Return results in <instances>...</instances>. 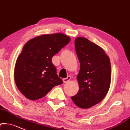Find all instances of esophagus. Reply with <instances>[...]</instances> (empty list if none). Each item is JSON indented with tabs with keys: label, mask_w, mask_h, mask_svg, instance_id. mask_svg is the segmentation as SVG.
I'll return each mask as SVG.
<instances>
[{
	"label": "esophagus",
	"mask_w": 130,
	"mask_h": 130,
	"mask_svg": "<svg viewBox=\"0 0 130 130\" xmlns=\"http://www.w3.org/2000/svg\"><path fill=\"white\" fill-rule=\"evenodd\" d=\"M71 77L70 76H68L66 78H64V79H62V80H63V82H64V83H66V82H69V80H71Z\"/></svg>",
	"instance_id": "esophagus-1"
}]
</instances>
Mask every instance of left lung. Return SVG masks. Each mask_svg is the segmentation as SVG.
<instances>
[{"mask_svg": "<svg viewBox=\"0 0 130 130\" xmlns=\"http://www.w3.org/2000/svg\"><path fill=\"white\" fill-rule=\"evenodd\" d=\"M80 62L77 76L79 89L71 99L77 107L89 108L100 103L109 90L111 82L110 59L102 48L86 38L75 40Z\"/></svg>", "mask_w": 130, "mask_h": 130, "instance_id": "1", "label": "left lung"}]
</instances>
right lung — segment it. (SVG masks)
I'll use <instances>...</instances> for the list:
<instances>
[{
    "mask_svg": "<svg viewBox=\"0 0 130 130\" xmlns=\"http://www.w3.org/2000/svg\"><path fill=\"white\" fill-rule=\"evenodd\" d=\"M70 40L68 36L59 33L38 36L25 44L15 63L14 79L26 98L40 99L62 84L51 59Z\"/></svg>",
    "mask_w": 130,
    "mask_h": 130,
    "instance_id": "add662e5",
    "label": "right lung"
}]
</instances>
